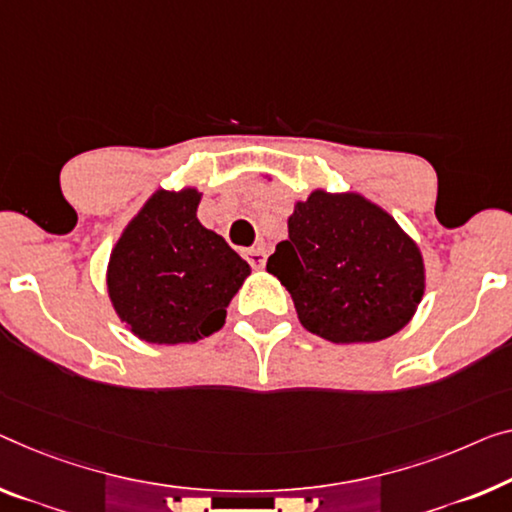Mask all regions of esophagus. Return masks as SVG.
<instances>
[{
    "label": "esophagus",
    "mask_w": 512,
    "mask_h": 512,
    "mask_svg": "<svg viewBox=\"0 0 512 512\" xmlns=\"http://www.w3.org/2000/svg\"><path fill=\"white\" fill-rule=\"evenodd\" d=\"M245 258H247V263L254 267V270H261V267L265 265V251L263 249L245 251Z\"/></svg>",
    "instance_id": "esophagus-1"
}]
</instances>
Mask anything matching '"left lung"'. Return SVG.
Wrapping results in <instances>:
<instances>
[{"mask_svg":"<svg viewBox=\"0 0 512 512\" xmlns=\"http://www.w3.org/2000/svg\"><path fill=\"white\" fill-rule=\"evenodd\" d=\"M297 318L332 343H375L412 320L426 290L416 242L361 194L311 192L288 217V240L267 258Z\"/></svg>","mask_w":512,"mask_h":512,"instance_id":"8db88e82","label":"left lung"}]
</instances>
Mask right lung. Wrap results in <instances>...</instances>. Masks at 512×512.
I'll list each match as a JSON object with an SVG mask.
<instances>
[{
    "mask_svg": "<svg viewBox=\"0 0 512 512\" xmlns=\"http://www.w3.org/2000/svg\"><path fill=\"white\" fill-rule=\"evenodd\" d=\"M199 201L194 187L157 190L109 256V300L146 343H194L217 332L251 272L222 235L196 219Z\"/></svg>",
    "mask_w": 512,
    "mask_h": 512,
    "instance_id": "right-lung-1",
    "label": "right lung"
}]
</instances>
